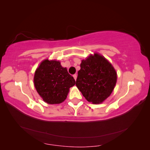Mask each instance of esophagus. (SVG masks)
Instances as JSON below:
<instances>
[{
    "label": "esophagus",
    "instance_id": "esophagus-1",
    "mask_svg": "<svg viewBox=\"0 0 150 150\" xmlns=\"http://www.w3.org/2000/svg\"><path fill=\"white\" fill-rule=\"evenodd\" d=\"M73 77H74L75 80L76 81V79H77V74H75V75H73Z\"/></svg>",
    "mask_w": 150,
    "mask_h": 150
}]
</instances>
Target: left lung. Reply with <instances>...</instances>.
<instances>
[{
  "label": "left lung",
  "mask_w": 150,
  "mask_h": 150,
  "mask_svg": "<svg viewBox=\"0 0 150 150\" xmlns=\"http://www.w3.org/2000/svg\"><path fill=\"white\" fill-rule=\"evenodd\" d=\"M76 86L86 100L99 104L106 100L115 88L117 74L111 63L95 53L82 60Z\"/></svg>",
  "instance_id": "1"
}]
</instances>
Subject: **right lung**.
<instances>
[{
	"label": "right lung",
	"instance_id": "right-lung-1",
	"mask_svg": "<svg viewBox=\"0 0 150 150\" xmlns=\"http://www.w3.org/2000/svg\"><path fill=\"white\" fill-rule=\"evenodd\" d=\"M34 83L44 101L54 105L66 99L69 88L75 85V81L59 61L47 59L35 70Z\"/></svg>",
	"mask_w": 150,
	"mask_h": 150
}]
</instances>
